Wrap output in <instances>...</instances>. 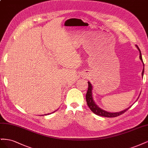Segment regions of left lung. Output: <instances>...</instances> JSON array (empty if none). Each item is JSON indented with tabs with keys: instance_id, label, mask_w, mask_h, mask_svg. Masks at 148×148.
Wrapping results in <instances>:
<instances>
[{
	"instance_id": "left-lung-1",
	"label": "left lung",
	"mask_w": 148,
	"mask_h": 148,
	"mask_svg": "<svg viewBox=\"0 0 148 148\" xmlns=\"http://www.w3.org/2000/svg\"><path fill=\"white\" fill-rule=\"evenodd\" d=\"M136 47L138 49L139 52H140V59L141 60V62H143V66H144V63H143L142 56H141V52L137 45H136ZM144 71H145L144 67H143V70L142 74H141L142 77H143V74H144ZM88 91H87L86 95V102H87V104H88V107H89V109H90L92 112L95 113V114H96L97 115L102 116V117H117V116L122 115V114L125 112H126L129 108H130L131 107V106H130V107H128L127 109H125L122 111L118 112H107L106 110L102 109L96 104L95 101H94L93 97H92V86L91 83L89 82H88ZM140 96H139V97H140ZM139 97H138V99L139 98Z\"/></svg>"
}]
</instances>
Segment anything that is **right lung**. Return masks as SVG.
I'll list each match as a JSON object with an SVG mask.
<instances>
[{"label": "right lung", "mask_w": 148, "mask_h": 148, "mask_svg": "<svg viewBox=\"0 0 148 148\" xmlns=\"http://www.w3.org/2000/svg\"><path fill=\"white\" fill-rule=\"evenodd\" d=\"M57 110H56V111H57ZM56 111H54V112H52V113H53V112H55ZM52 113H50V114H45V115H48V114H51Z\"/></svg>", "instance_id": "right-lung-1"}]
</instances>
